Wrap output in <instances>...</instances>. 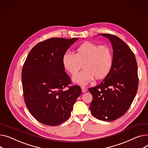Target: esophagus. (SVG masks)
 Returning a JSON list of instances; mask_svg holds the SVG:
<instances>
[{
	"instance_id": "obj_1",
	"label": "esophagus",
	"mask_w": 148,
	"mask_h": 148,
	"mask_svg": "<svg viewBox=\"0 0 148 148\" xmlns=\"http://www.w3.org/2000/svg\"><path fill=\"white\" fill-rule=\"evenodd\" d=\"M82 92L84 93L87 91V89L84 87H82Z\"/></svg>"
}]
</instances>
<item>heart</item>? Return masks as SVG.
I'll return each mask as SVG.
<instances>
[{
  "mask_svg": "<svg viewBox=\"0 0 148 148\" xmlns=\"http://www.w3.org/2000/svg\"><path fill=\"white\" fill-rule=\"evenodd\" d=\"M113 54L111 49L106 45L86 42L78 46L75 53L67 52L62 58L65 70L72 75L77 74L83 63L84 70L75 75L73 80L82 86L87 84L95 77L102 78L106 77L112 65Z\"/></svg>",
  "mask_w": 148,
  "mask_h": 148,
  "instance_id": "heart-1",
  "label": "heart"
}]
</instances>
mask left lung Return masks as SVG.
Returning a JSON list of instances; mask_svg holds the SVG:
<instances>
[{
  "label": "left lung",
  "mask_w": 148,
  "mask_h": 148,
  "mask_svg": "<svg viewBox=\"0 0 148 148\" xmlns=\"http://www.w3.org/2000/svg\"><path fill=\"white\" fill-rule=\"evenodd\" d=\"M109 38L113 49V61L103 80L88 88L93 96L90 110L96 119L105 121L115 120L129 110L138 88L136 57L121 38L115 35L101 34Z\"/></svg>",
  "instance_id": "obj_1"
}]
</instances>
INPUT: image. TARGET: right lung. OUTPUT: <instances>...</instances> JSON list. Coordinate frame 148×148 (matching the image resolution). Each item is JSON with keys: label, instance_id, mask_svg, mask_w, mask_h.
Returning a JSON list of instances; mask_svg holds the SVG:
<instances>
[{"label": "right lung", "instance_id": "obj_1", "mask_svg": "<svg viewBox=\"0 0 148 148\" xmlns=\"http://www.w3.org/2000/svg\"><path fill=\"white\" fill-rule=\"evenodd\" d=\"M77 40L47 39L34 46L26 58L21 74L24 101L29 112L43 124L65 122L82 93L80 86H69L71 80L62 64L64 55Z\"/></svg>", "mask_w": 148, "mask_h": 148}]
</instances>
